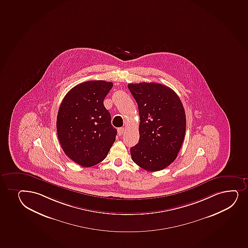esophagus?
Wrapping results in <instances>:
<instances>
[{
	"mask_svg": "<svg viewBox=\"0 0 248 248\" xmlns=\"http://www.w3.org/2000/svg\"><path fill=\"white\" fill-rule=\"evenodd\" d=\"M123 132H124V127H120V128L117 129V133L119 136L123 135Z\"/></svg>",
	"mask_w": 248,
	"mask_h": 248,
	"instance_id": "obj_1",
	"label": "esophagus"
}]
</instances>
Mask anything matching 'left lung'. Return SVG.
<instances>
[{"mask_svg": "<svg viewBox=\"0 0 248 248\" xmlns=\"http://www.w3.org/2000/svg\"><path fill=\"white\" fill-rule=\"evenodd\" d=\"M128 89L140 116L139 142L131 147V158L145 170H161L174 162L181 148L185 108L175 92L160 83H129Z\"/></svg>", "mask_w": 248, "mask_h": 248, "instance_id": "8db88e82", "label": "left lung"}]
</instances>
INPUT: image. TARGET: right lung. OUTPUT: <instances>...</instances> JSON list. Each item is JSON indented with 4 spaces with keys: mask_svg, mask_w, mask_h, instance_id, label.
Instances as JSON below:
<instances>
[{
    "mask_svg": "<svg viewBox=\"0 0 248 248\" xmlns=\"http://www.w3.org/2000/svg\"><path fill=\"white\" fill-rule=\"evenodd\" d=\"M112 83L93 80L79 83L66 94L57 115V134L66 155L84 167L105 159L117 131L103 100Z\"/></svg>",
    "mask_w": 248,
    "mask_h": 248,
    "instance_id": "1",
    "label": "right lung"
}]
</instances>
